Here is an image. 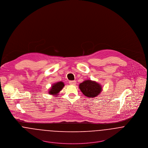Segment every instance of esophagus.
<instances>
[{
  "label": "esophagus",
  "mask_w": 148,
  "mask_h": 148,
  "mask_svg": "<svg viewBox=\"0 0 148 148\" xmlns=\"http://www.w3.org/2000/svg\"><path fill=\"white\" fill-rule=\"evenodd\" d=\"M69 84L71 85H75L76 84V81H75V80L69 81Z\"/></svg>",
  "instance_id": "obj_1"
}]
</instances>
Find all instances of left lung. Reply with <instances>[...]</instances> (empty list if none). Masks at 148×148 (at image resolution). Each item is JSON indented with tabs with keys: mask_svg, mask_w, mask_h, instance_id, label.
Masks as SVG:
<instances>
[{
	"mask_svg": "<svg viewBox=\"0 0 148 148\" xmlns=\"http://www.w3.org/2000/svg\"><path fill=\"white\" fill-rule=\"evenodd\" d=\"M79 87L83 94L89 98L96 97L102 90L101 85L91 80H84L79 84Z\"/></svg>",
	"mask_w": 148,
	"mask_h": 148,
	"instance_id": "8db88e82",
	"label": "left lung"
}]
</instances>
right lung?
Returning <instances> with one entry per match:
<instances>
[{
	"label": "right lung",
	"instance_id": "obj_1",
	"mask_svg": "<svg viewBox=\"0 0 148 148\" xmlns=\"http://www.w3.org/2000/svg\"><path fill=\"white\" fill-rule=\"evenodd\" d=\"M64 84L62 82H59L58 83L52 84L51 89L49 91V94L52 96H58V94L62 89L64 87Z\"/></svg>",
	"mask_w": 148,
	"mask_h": 148
}]
</instances>
